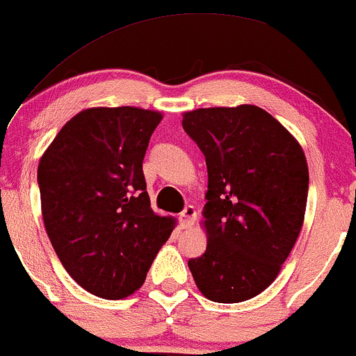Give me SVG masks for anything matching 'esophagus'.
Returning <instances> with one entry per match:
<instances>
[{
  "label": "esophagus",
  "instance_id": "obj_1",
  "mask_svg": "<svg viewBox=\"0 0 356 356\" xmlns=\"http://www.w3.org/2000/svg\"><path fill=\"white\" fill-rule=\"evenodd\" d=\"M195 220H196V210L191 204H188V207L179 213V223H181V228H190L195 225Z\"/></svg>",
  "mask_w": 356,
  "mask_h": 356
}]
</instances>
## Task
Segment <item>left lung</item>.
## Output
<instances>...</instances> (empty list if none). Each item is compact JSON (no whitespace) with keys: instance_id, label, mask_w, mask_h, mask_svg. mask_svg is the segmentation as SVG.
Listing matches in <instances>:
<instances>
[{"instance_id":"1","label":"left lung","mask_w":356,"mask_h":356,"mask_svg":"<svg viewBox=\"0 0 356 356\" xmlns=\"http://www.w3.org/2000/svg\"><path fill=\"white\" fill-rule=\"evenodd\" d=\"M204 154L207 252L188 261L211 302L240 303L278 277L303 227L308 165L296 138L254 104L183 113Z\"/></svg>"}]
</instances>
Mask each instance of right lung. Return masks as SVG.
<instances>
[{"label":"right lung","instance_id":"right-lung-1","mask_svg":"<svg viewBox=\"0 0 356 356\" xmlns=\"http://www.w3.org/2000/svg\"><path fill=\"white\" fill-rule=\"evenodd\" d=\"M160 111L88 108L46 148L38 185L46 233L70 277L104 300L127 298L175 228L152 210L143 158Z\"/></svg>","mask_w":356,"mask_h":356}]
</instances>
